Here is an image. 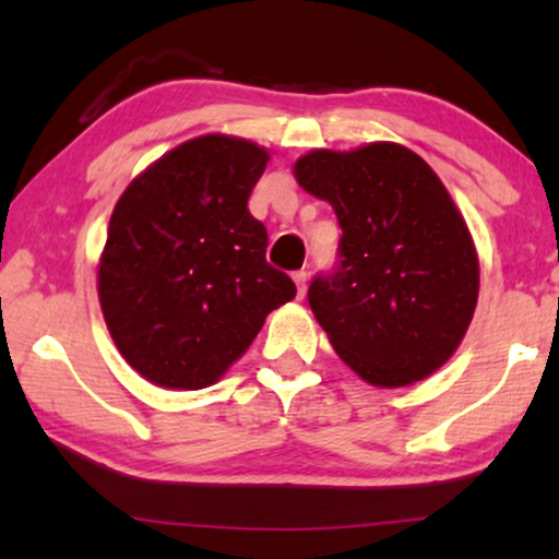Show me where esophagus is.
Returning <instances> with one entry per match:
<instances>
[{
	"label": "esophagus",
	"mask_w": 559,
	"mask_h": 559,
	"mask_svg": "<svg viewBox=\"0 0 559 559\" xmlns=\"http://www.w3.org/2000/svg\"><path fill=\"white\" fill-rule=\"evenodd\" d=\"M294 281H296V286H298V296L304 298V294H306V283H308V273L300 269V271H294Z\"/></svg>",
	"instance_id": "esophagus-1"
}]
</instances>
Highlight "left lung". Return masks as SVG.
<instances>
[{
	"label": "left lung",
	"mask_w": 559,
	"mask_h": 559,
	"mask_svg": "<svg viewBox=\"0 0 559 559\" xmlns=\"http://www.w3.org/2000/svg\"><path fill=\"white\" fill-rule=\"evenodd\" d=\"M294 174L343 228L338 265L308 288L333 350L378 388L436 373L463 341L480 288L473 236L438 174L391 141L316 148Z\"/></svg>",
	"instance_id": "obj_1"
}]
</instances>
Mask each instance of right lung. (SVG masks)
<instances>
[{
    "label": "right lung",
    "mask_w": 559,
    "mask_h": 559,
    "mask_svg": "<svg viewBox=\"0 0 559 559\" xmlns=\"http://www.w3.org/2000/svg\"><path fill=\"white\" fill-rule=\"evenodd\" d=\"M269 152L246 139L186 141L139 174L114 206L99 300L136 373L171 391L214 385L296 283L265 261L248 211Z\"/></svg>",
    "instance_id": "1"
}]
</instances>
